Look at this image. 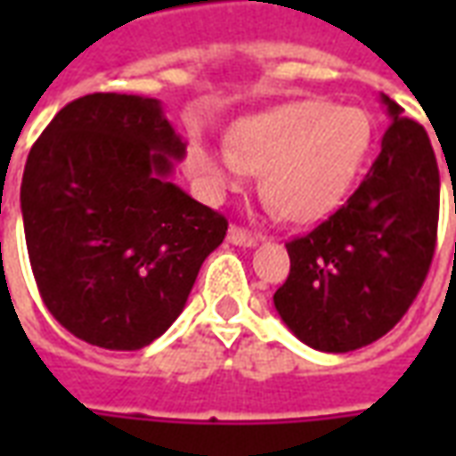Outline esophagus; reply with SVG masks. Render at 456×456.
Instances as JSON below:
<instances>
[{"label":"esophagus","instance_id":"esophagus-1","mask_svg":"<svg viewBox=\"0 0 456 456\" xmlns=\"http://www.w3.org/2000/svg\"><path fill=\"white\" fill-rule=\"evenodd\" d=\"M227 239H229V244H234V247H256L258 239L261 237L251 234V232H247V229L237 227V224H232L227 232Z\"/></svg>","mask_w":456,"mask_h":456}]
</instances>
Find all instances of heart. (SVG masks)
Instances as JSON below:
<instances>
[{"mask_svg": "<svg viewBox=\"0 0 456 456\" xmlns=\"http://www.w3.org/2000/svg\"><path fill=\"white\" fill-rule=\"evenodd\" d=\"M371 117L359 107L297 100L239 119L229 129V151L192 149V170L222 198L247 173H261V195L290 222H317L335 212L359 178Z\"/></svg>", "mask_w": 456, "mask_h": 456, "instance_id": "heart-1", "label": "heart"}]
</instances>
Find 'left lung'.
I'll return each instance as SVG.
<instances>
[{
	"label": "left lung",
	"instance_id": "left-lung-1",
	"mask_svg": "<svg viewBox=\"0 0 456 456\" xmlns=\"http://www.w3.org/2000/svg\"><path fill=\"white\" fill-rule=\"evenodd\" d=\"M381 153L335 215L288 241L290 273L273 296L288 330L320 352L344 354L398 325L430 271L440 170L428 131L381 94Z\"/></svg>",
	"mask_w": 456,
	"mask_h": 456
}]
</instances>
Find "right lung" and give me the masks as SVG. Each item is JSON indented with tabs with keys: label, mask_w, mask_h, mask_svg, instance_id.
Returning <instances> with one entry per match:
<instances>
[{
	"label": "right lung",
	"mask_w": 456,
	"mask_h": 456,
	"mask_svg": "<svg viewBox=\"0 0 456 456\" xmlns=\"http://www.w3.org/2000/svg\"><path fill=\"white\" fill-rule=\"evenodd\" d=\"M185 141L159 100L94 93L65 104L21 180L26 248L48 313L94 346L134 352L183 313L227 219L173 180Z\"/></svg>",
	"instance_id": "1"
}]
</instances>
